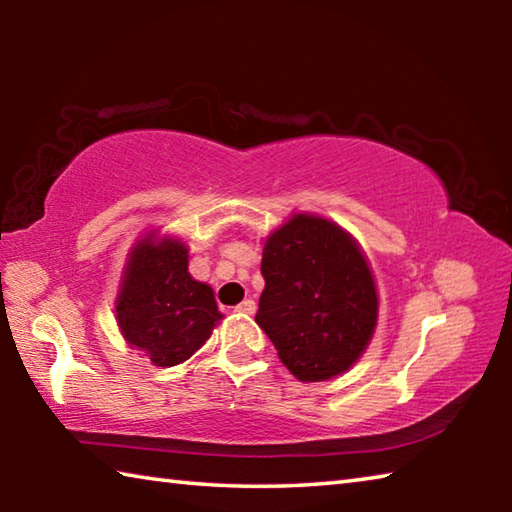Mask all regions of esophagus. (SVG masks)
Here are the masks:
<instances>
[{"instance_id":"esophagus-1","label":"esophagus","mask_w":512,"mask_h":512,"mask_svg":"<svg viewBox=\"0 0 512 512\" xmlns=\"http://www.w3.org/2000/svg\"><path fill=\"white\" fill-rule=\"evenodd\" d=\"M255 309H257L255 300H250V298L241 302V305H237V311H239V314H255Z\"/></svg>"}]
</instances>
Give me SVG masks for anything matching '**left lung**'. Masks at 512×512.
Here are the masks:
<instances>
[{
  "label": "left lung",
  "mask_w": 512,
  "mask_h": 512,
  "mask_svg": "<svg viewBox=\"0 0 512 512\" xmlns=\"http://www.w3.org/2000/svg\"><path fill=\"white\" fill-rule=\"evenodd\" d=\"M257 325L300 381H325L361 357L377 323L375 280L348 232L296 214L268 237Z\"/></svg>",
  "instance_id": "8db88e82"
}]
</instances>
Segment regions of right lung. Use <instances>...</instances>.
<instances>
[{
  "instance_id": "right-lung-1",
  "label": "right lung",
  "mask_w": 512,
  "mask_h": 512,
  "mask_svg": "<svg viewBox=\"0 0 512 512\" xmlns=\"http://www.w3.org/2000/svg\"><path fill=\"white\" fill-rule=\"evenodd\" d=\"M223 316L214 293L187 273V248L164 239H142L128 259L117 298L124 339L169 368L201 348Z\"/></svg>"
}]
</instances>
